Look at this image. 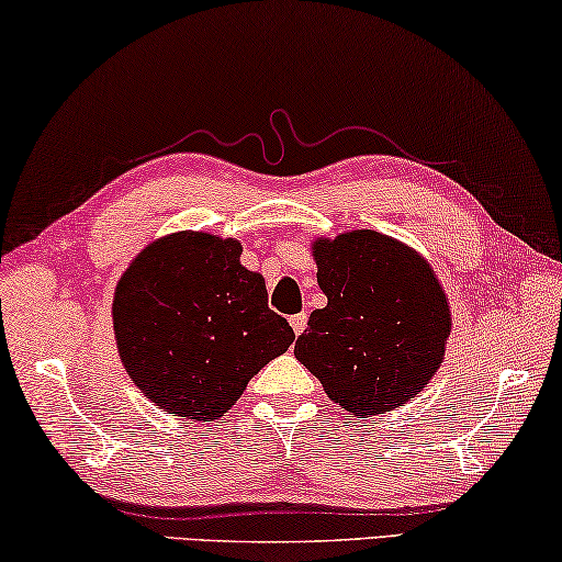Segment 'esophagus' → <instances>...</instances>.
Masks as SVG:
<instances>
[{"instance_id":"34e87169","label":"esophagus","mask_w":562,"mask_h":562,"mask_svg":"<svg viewBox=\"0 0 562 562\" xmlns=\"http://www.w3.org/2000/svg\"><path fill=\"white\" fill-rule=\"evenodd\" d=\"M290 325H292V329H295V335L305 333V327H307V313L292 315V317H290Z\"/></svg>"}]
</instances>
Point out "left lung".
Returning <instances> with one entry per match:
<instances>
[{
    "instance_id": "8db88e82",
    "label": "left lung",
    "mask_w": 562,
    "mask_h": 562,
    "mask_svg": "<svg viewBox=\"0 0 562 562\" xmlns=\"http://www.w3.org/2000/svg\"><path fill=\"white\" fill-rule=\"evenodd\" d=\"M313 260L327 305L310 315L295 358L355 417L390 413L420 395L452 329L432 265L375 229L317 237Z\"/></svg>"
}]
</instances>
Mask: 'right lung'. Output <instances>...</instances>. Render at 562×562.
I'll list each match as a JSON object with an SVG mask.
<instances>
[{"label":"right lung","instance_id":"obj_1","mask_svg":"<svg viewBox=\"0 0 562 562\" xmlns=\"http://www.w3.org/2000/svg\"><path fill=\"white\" fill-rule=\"evenodd\" d=\"M235 237H157L122 272L112 300L120 360L147 400L184 420H217L247 382L295 340L267 307L260 272Z\"/></svg>","mask_w":562,"mask_h":562}]
</instances>
